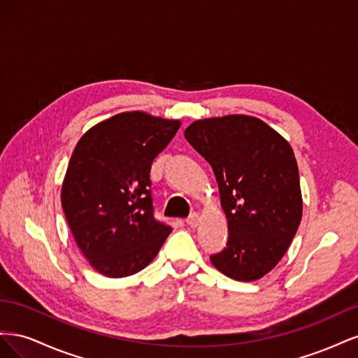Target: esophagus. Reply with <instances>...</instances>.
I'll list each match as a JSON object with an SVG mask.
<instances>
[{
    "label": "esophagus",
    "instance_id": "34e87169",
    "mask_svg": "<svg viewBox=\"0 0 358 358\" xmlns=\"http://www.w3.org/2000/svg\"><path fill=\"white\" fill-rule=\"evenodd\" d=\"M199 222H200V216H199V213H191L188 218H187V224L189 225V227H192V229H196V227L199 225Z\"/></svg>",
    "mask_w": 358,
    "mask_h": 358
}]
</instances>
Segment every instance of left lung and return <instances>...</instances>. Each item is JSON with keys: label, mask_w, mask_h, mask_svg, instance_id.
Here are the masks:
<instances>
[{"label": "left lung", "mask_w": 358, "mask_h": 358, "mask_svg": "<svg viewBox=\"0 0 358 358\" xmlns=\"http://www.w3.org/2000/svg\"><path fill=\"white\" fill-rule=\"evenodd\" d=\"M185 138L209 162L220 187L229 242L210 255L234 280L251 282L284 257L301 221L299 167L287 140L246 115L199 119Z\"/></svg>", "instance_id": "1"}]
</instances>
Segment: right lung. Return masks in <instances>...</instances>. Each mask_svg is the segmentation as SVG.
I'll return each instance as SVG.
<instances>
[{
  "label": "right lung",
  "mask_w": 358,
  "mask_h": 358,
  "mask_svg": "<svg viewBox=\"0 0 358 358\" xmlns=\"http://www.w3.org/2000/svg\"><path fill=\"white\" fill-rule=\"evenodd\" d=\"M180 121L124 112L94 125L76 145L61 204L74 241L107 278H125L157 257L171 227L155 220L150 166Z\"/></svg>",
  "instance_id": "obj_1"
}]
</instances>
